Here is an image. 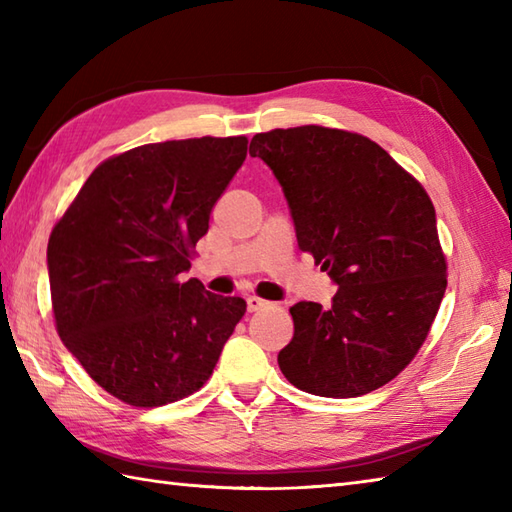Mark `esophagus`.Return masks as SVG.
<instances>
[{
    "label": "esophagus",
    "instance_id": "esophagus-1",
    "mask_svg": "<svg viewBox=\"0 0 512 512\" xmlns=\"http://www.w3.org/2000/svg\"><path fill=\"white\" fill-rule=\"evenodd\" d=\"M246 306H248V312H257V310H264V308H270L273 306V303L270 301H266V299H262V297H248L246 299Z\"/></svg>",
    "mask_w": 512,
    "mask_h": 512
}]
</instances>
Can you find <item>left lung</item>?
<instances>
[{
	"label": "left lung",
	"instance_id": "obj_1",
	"mask_svg": "<svg viewBox=\"0 0 512 512\" xmlns=\"http://www.w3.org/2000/svg\"><path fill=\"white\" fill-rule=\"evenodd\" d=\"M250 156L273 169L299 248L339 286L328 308H290L295 336L279 369L314 396L387 385L418 354L447 290L427 191L374 140L345 129H270L250 140Z\"/></svg>",
	"mask_w": 512,
	"mask_h": 512
}]
</instances>
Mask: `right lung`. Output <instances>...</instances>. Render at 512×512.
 <instances>
[{"label":"right lung","mask_w":512,"mask_h":512,"mask_svg":"<svg viewBox=\"0 0 512 512\" xmlns=\"http://www.w3.org/2000/svg\"><path fill=\"white\" fill-rule=\"evenodd\" d=\"M246 136L140 145L103 160L54 224V325L96 385L132 407L198 391L246 312L182 281Z\"/></svg>","instance_id":"obj_1"}]
</instances>
